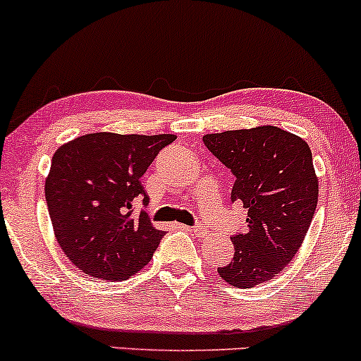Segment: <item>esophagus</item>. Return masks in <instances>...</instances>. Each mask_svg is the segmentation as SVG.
<instances>
[{
	"instance_id": "esophagus-1",
	"label": "esophagus",
	"mask_w": 361,
	"mask_h": 361,
	"mask_svg": "<svg viewBox=\"0 0 361 361\" xmlns=\"http://www.w3.org/2000/svg\"><path fill=\"white\" fill-rule=\"evenodd\" d=\"M180 228H188V227H185V225H181V224H180ZM190 230H192V232L197 233V235H205V233H207V228L203 227L202 224L193 225V227H190Z\"/></svg>"
}]
</instances>
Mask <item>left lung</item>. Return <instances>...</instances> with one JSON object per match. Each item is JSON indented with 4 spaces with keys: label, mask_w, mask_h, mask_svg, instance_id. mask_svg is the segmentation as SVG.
Masks as SVG:
<instances>
[{
    "label": "left lung",
    "mask_w": 361,
    "mask_h": 361,
    "mask_svg": "<svg viewBox=\"0 0 361 361\" xmlns=\"http://www.w3.org/2000/svg\"><path fill=\"white\" fill-rule=\"evenodd\" d=\"M203 145L235 176L230 200L247 208V230L230 237L235 252L220 277L242 289L274 279L298 254L318 205L310 146L274 126L207 134Z\"/></svg>",
    "instance_id": "left-lung-1"
}]
</instances>
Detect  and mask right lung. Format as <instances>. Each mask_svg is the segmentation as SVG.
Returning a JSON list of instances; mask_svg holds the SVG:
<instances>
[{
  "mask_svg": "<svg viewBox=\"0 0 361 361\" xmlns=\"http://www.w3.org/2000/svg\"><path fill=\"white\" fill-rule=\"evenodd\" d=\"M176 136L94 133L60 146L45 198L56 242L90 277L124 281L153 257L164 235L146 212L141 185L149 164Z\"/></svg>",
  "mask_w": 361,
  "mask_h": 361,
  "instance_id": "add662e5",
  "label": "right lung"
}]
</instances>
